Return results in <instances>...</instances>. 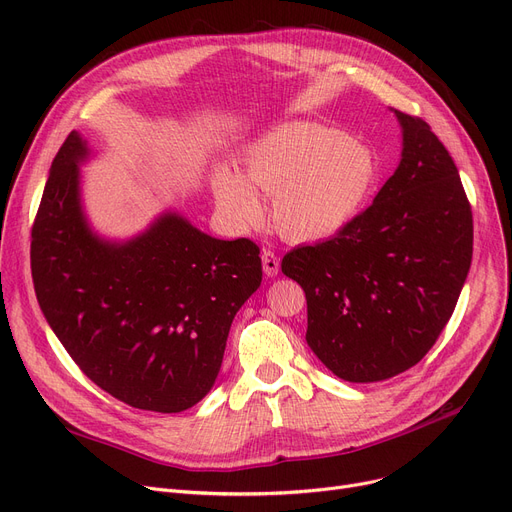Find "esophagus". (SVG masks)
Returning <instances> with one entry per match:
<instances>
[{"instance_id": "obj_1", "label": "esophagus", "mask_w": 512, "mask_h": 512, "mask_svg": "<svg viewBox=\"0 0 512 512\" xmlns=\"http://www.w3.org/2000/svg\"><path fill=\"white\" fill-rule=\"evenodd\" d=\"M261 261H263V272H265V276H270V278L278 276V272H280V259H278V255H276L274 251L263 249Z\"/></svg>"}]
</instances>
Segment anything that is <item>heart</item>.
Returning <instances> with one entry per match:
<instances>
[{
  "mask_svg": "<svg viewBox=\"0 0 512 512\" xmlns=\"http://www.w3.org/2000/svg\"><path fill=\"white\" fill-rule=\"evenodd\" d=\"M247 179L218 168L215 203L234 226H247L261 215V199L272 197L276 230L290 242H317L336 236L363 211L378 159L361 141L342 137L330 126L294 120L276 126L242 155Z\"/></svg>",
  "mask_w": 512,
  "mask_h": 512,
  "instance_id": "1",
  "label": "heart"
}]
</instances>
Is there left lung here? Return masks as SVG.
<instances>
[{"instance_id": "obj_1", "label": "left lung", "mask_w": 512, "mask_h": 512, "mask_svg": "<svg viewBox=\"0 0 512 512\" xmlns=\"http://www.w3.org/2000/svg\"><path fill=\"white\" fill-rule=\"evenodd\" d=\"M396 172L330 240L297 247L284 276L307 299V344L344 382L417 365L448 324L473 257V215L454 161L427 122L394 110Z\"/></svg>"}]
</instances>
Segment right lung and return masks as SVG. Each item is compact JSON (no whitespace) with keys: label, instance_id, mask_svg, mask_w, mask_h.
Returning <instances> with one entry per match:
<instances>
[{"label":"right lung","instance_id":"right-lung-1","mask_svg":"<svg viewBox=\"0 0 512 512\" xmlns=\"http://www.w3.org/2000/svg\"><path fill=\"white\" fill-rule=\"evenodd\" d=\"M76 130L53 159L31 270L49 328L91 382L126 405L180 413L218 378L236 311L261 284L259 247L220 240L176 211L139 236H97L80 203Z\"/></svg>","mask_w":512,"mask_h":512}]
</instances>
